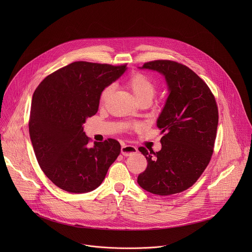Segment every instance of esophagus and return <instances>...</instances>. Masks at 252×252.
Returning a JSON list of instances; mask_svg holds the SVG:
<instances>
[{
  "label": "esophagus",
  "mask_w": 252,
  "mask_h": 252,
  "mask_svg": "<svg viewBox=\"0 0 252 252\" xmlns=\"http://www.w3.org/2000/svg\"><path fill=\"white\" fill-rule=\"evenodd\" d=\"M138 152V148L136 147V146H134V145H123L122 147H121V153H122V155H124V156H131V155H134V154H136Z\"/></svg>",
  "instance_id": "34e87169"
}]
</instances>
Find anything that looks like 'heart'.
I'll return each mask as SVG.
<instances>
[{
    "mask_svg": "<svg viewBox=\"0 0 252 252\" xmlns=\"http://www.w3.org/2000/svg\"><path fill=\"white\" fill-rule=\"evenodd\" d=\"M127 86L133 93L137 102L143 99L152 100L156 91L155 85L151 81V79L140 72L131 75V77L127 81ZM112 89L113 87L111 85H108L106 88H104V90L101 93V102L107 100V98L112 92Z\"/></svg>",
    "mask_w": 252,
    "mask_h": 252,
    "instance_id": "b5f03b06",
    "label": "heart"
}]
</instances>
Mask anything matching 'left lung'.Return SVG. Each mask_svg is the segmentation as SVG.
<instances>
[{"mask_svg": "<svg viewBox=\"0 0 252 252\" xmlns=\"http://www.w3.org/2000/svg\"><path fill=\"white\" fill-rule=\"evenodd\" d=\"M140 69L165 77L168 98L156 121L164 134L162 148L158 152L139 148L147 168L138 183L156 195L180 193L192 186L210 163L218 124L216 99L201 77L177 62L157 60Z\"/></svg>", "mask_w": 252, "mask_h": 252, "instance_id": "8db88e82", "label": "left lung"}]
</instances>
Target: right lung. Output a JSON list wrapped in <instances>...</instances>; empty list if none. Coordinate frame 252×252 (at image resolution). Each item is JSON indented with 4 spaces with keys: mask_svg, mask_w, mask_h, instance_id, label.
Wrapping results in <instances>:
<instances>
[{
    "mask_svg": "<svg viewBox=\"0 0 252 252\" xmlns=\"http://www.w3.org/2000/svg\"><path fill=\"white\" fill-rule=\"evenodd\" d=\"M127 70L89 62L72 64L46 76L36 87L29 133L38 165L59 188L87 193L101 185L120 153L108 139L90 147L83 124L99 108L101 93Z\"/></svg>",
    "mask_w": 252,
    "mask_h": 252,
    "instance_id": "1",
    "label": "right lung"
}]
</instances>
